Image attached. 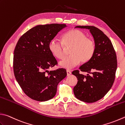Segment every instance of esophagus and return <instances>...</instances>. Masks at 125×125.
Wrapping results in <instances>:
<instances>
[{"instance_id":"1","label":"esophagus","mask_w":125,"mask_h":125,"mask_svg":"<svg viewBox=\"0 0 125 125\" xmlns=\"http://www.w3.org/2000/svg\"><path fill=\"white\" fill-rule=\"evenodd\" d=\"M66 72H67V76H69L71 74V72L70 70H67Z\"/></svg>"}]
</instances>
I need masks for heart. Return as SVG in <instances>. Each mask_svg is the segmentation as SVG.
I'll use <instances>...</instances> for the list:
<instances>
[{"instance_id":"obj_1","label":"heart","mask_w":125,"mask_h":125,"mask_svg":"<svg viewBox=\"0 0 125 125\" xmlns=\"http://www.w3.org/2000/svg\"><path fill=\"white\" fill-rule=\"evenodd\" d=\"M71 45V55L60 62L61 66L67 69H72L80 62H86L93 57L95 51V42L87 37L83 32L79 30H72L63 34L62 42L56 39L51 40L48 44L49 51L56 58L62 59L65 56L64 46Z\"/></svg>"}]
</instances>
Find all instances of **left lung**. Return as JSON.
<instances>
[{"label":"left lung","instance_id":"8db88e82","mask_svg":"<svg viewBox=\"0 0 125 125\" xmlns=\"http://www.w3.org/2000/svg\"><path fill=\"white\" fill-rule=\"evenodd\" d=\"M75 28L90 30L95 41V51L91 59L79 67L82 72L88 73L87 76L80 74L79 70L72 72L78 81L73 93L77 99L93 103L104 97L114 83L117 69L116 53L109 39L97 28L81 25Z\"/></svg>","mask_w":125,"mask_h":125}]
</instances>
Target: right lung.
I'll list each match as a JSON object with an SVG mask.
<instances>
[{
  "mask_svg": "<svg viewBox=\"0 0 125 125\" xmlns=\"http://www.w3.org/2000/svg\"><path fill=\"white\" fill-rule=\"evenodd\" d=\"M65 24L39 25L23 34L14 50L15 77L23 92L31 99L46 101L54 97L57 86L67 76L65 69L48 71L57 64L49 51V42Z\"/></svg>",
  "mask_w": 125,
  "mask_h": 125,
  "instance_id": "right-lung-1",
  "label": "right lung"
}]
</instances>
